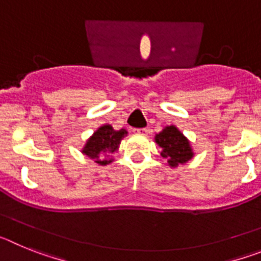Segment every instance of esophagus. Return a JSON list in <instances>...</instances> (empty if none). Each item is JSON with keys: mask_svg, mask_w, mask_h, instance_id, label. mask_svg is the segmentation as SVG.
<instances>
[{"mask_svg": "<svg viewBox=\"0 0 261 261\" xmlns=\"http://www.w3.org/2000/svg\"><path fill=\"white\" fill-rule=\"evenodd\" d=\"M133 132L136 133V135H141V136H146L147 132H149V129L146 128H140V129H135Z\"/></svg>", "mask_w": 261, "mask_h": 261, "instance_id": "obj_1", "label": "esophagus"}]
</instances>
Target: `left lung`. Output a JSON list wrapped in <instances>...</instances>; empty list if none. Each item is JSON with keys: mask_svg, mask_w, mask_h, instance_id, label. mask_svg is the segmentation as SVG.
I'll list each match as a JSON object with an SVG mask.
<instances>
[{"mask_svg": "<svg viewBox=\"0 0 261 261\" xmlns=\"http://www.w3.org/2000/svg\"><path fill=\"white\" fill-rule=\"evenodd\" d=\"M154 141L162 151L161 155L167 161V166L176 168L186 165L195 156L191 141L175 125H167L154 137Z\"/></svg>", "mask_w": 261, "mask_h": 261, "instance_id": "obj_1", "label": "left lung"}]
</instances>
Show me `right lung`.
I'll return each instance as SVG.
<instances>
[{"label": "right lung", "instance_id": "obj_1", "mask_svg": "<svg viewBox=\"0 0 261 261\" xmlns=\"http://www.w3.org/2000/svg\"><path fill=\"white\" fill-rule=\"evenodd\" d=\"M126 135V129L115 130L110 124H103L87 138L81 151L98 165L107 166L114 162L112 155L119 150L121 140Z\"/></svg>", "mask_w": 261, "mask_h": 261}]
</instances>
